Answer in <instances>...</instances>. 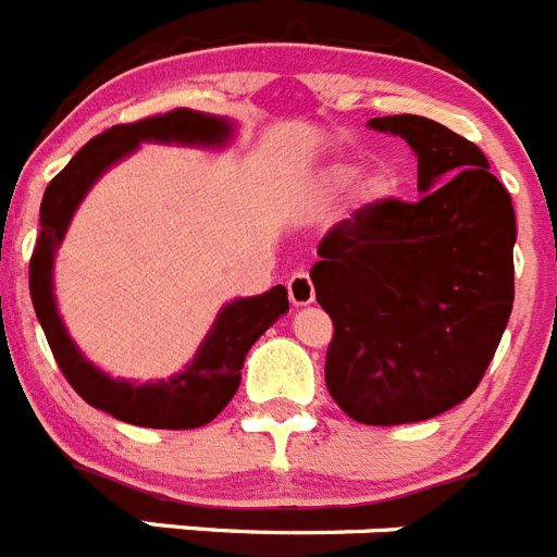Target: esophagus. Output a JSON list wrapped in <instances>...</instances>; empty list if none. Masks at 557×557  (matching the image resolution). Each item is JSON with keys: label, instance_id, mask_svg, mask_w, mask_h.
<instances>
[{"label": "esophagus", "instance_id": "obj_1", "mask_svg": "<svg viewBox=\"0 0 557 557\" xmlns=\"http://www.w3.org/2000/svg\"><path fill=\"white\" fill-rule=\"evenodd\" d=\"M287 289H289V301H293L295 307H307V304L314 301V284L312 278H309L307 270H295V273L289 275Z\"/></svg>", "mask_w": 557, "mask_h": 557}]
</instances>
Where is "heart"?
<instances>
[{"mask_svg":"<svg viewBox=\"0 0 557 557\" xmlns=\"http://www.w3.org/2000/svg\"><path fill=\"white\" fill-rule=\"evenodd\" d=\"M354 178V166H334L332 175H329V181H332V186H346L351 184ZM393 189V181L387 178L385 172H373V175H368L366 181H362V198L366 200H379L385 198V195H391Z\"/></svg>","mask_w":557,"mask_h":557,"instance_id":"1","label":"heart"}]
</instances>
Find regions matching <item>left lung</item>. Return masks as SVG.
<instances>
[{
  "mask_svg": "<svg viewBox=\"0 0 557 557\" xmlns=\"http://www.w3.org/2000/svg\"><path fill=\"white\" fill-rule=\"evenodd\" d=\"M371 127L416 150L424 198L359 206L318 245L314 298L334 323L326 387L359 424H416L488 371L513 309L516 214L474 141L416 113Z\"/></svg>",
  "mask_w": 557,
  "mask_h": 557,
  "instance_id": "left-lung-1",
  "label": "left lung"
}]
</instances>
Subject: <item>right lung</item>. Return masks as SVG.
<instances>
[{"label": "right lung", "mask_w": 557, "mask_h": 557, "mask_svg": "<svg viewBox=\"0 0 557 557\" xmlns=\"http://www.w3.org/2000/svg\"><path fill=\"white\" fill-rule=\"evenodd\" d=\"M228 122L218 116H203L189 108L145 116L139 122L113 125L106 133L83 145L77 156L49 181L41 200V231L36 248L29 256V298L36 307L47 343L52 348L58 368L77 396L113 418L150 430H195L223 412L239 387V373L248 348L268 332L275 318L289 309L287 289H268L256 298H239L220 312L218 323L206 337L195 362L181 376L159 385H131L113 382L83 359L75 343L66 337L52 298V256L63 239L69 220L77 203L95 184L102 170L120 161L145 139L159 141H198V145H220L228 136Z\"/></svg>", "instance_id": "1"}]
</instances>
